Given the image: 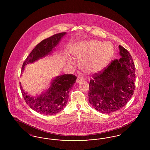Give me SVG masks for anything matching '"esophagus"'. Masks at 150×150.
Segmentation results:
<instances>
[{
  "label": "esophagus",
  "mask_w": 150,
  "mask_h": 150,
  "mask_svg": "<svg viewBox=\"0 0 150 150\" xmlns=\"http://www.w3.org/2000/svg\"><path fill=\"white\" fill-rule=\"evenodd\" d=\"M83 80H84V78L82 76H78V78H77V79H76V83H78L79 82H80L81 81H83Z\"/></svg>",
  "instance_id": "1"
}]
</instances>
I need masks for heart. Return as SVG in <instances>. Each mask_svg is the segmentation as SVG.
I'll use <instances>...</instances> for the list:
<instances>
[{"label":"heart","instance_id":"b5f03b06","mask_svg":"<svg viewBox=\"0 0 150 150\" xmlns=\"http://www.w3.org/2000/svg\"><path fill=\"white\" fill-rule=\"evenodd\" d=\"M72 56L80 59L79 65L84 71L91 73L103 69L113 55V46L109 43L92 40L78 43L70 51ZM68 64H74L71 59Z\"/></svg>","mask_w":150,"mask_h":150}]
</instances>
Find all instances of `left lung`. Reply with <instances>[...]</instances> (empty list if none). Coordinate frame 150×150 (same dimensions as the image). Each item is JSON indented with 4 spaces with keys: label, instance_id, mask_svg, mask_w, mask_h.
<instances>
[{
    "label": "left lung",
    "instance_id": "1",
    "mask_svg": "<svg viewBox=\"0 0 150 150\" xmlns=\"http://www.w3.org/2000/svg\"><path fill=\"white\" fill-rule=\"evenodd\" d=\"M119 59L112 60L93 74L89 86V102L101 113L109 114L124 106L135 89L136 68L128 51L119 45Z\"/></svg>",
    "mask_w": 150,
    "mask_h": 150
}]
</instances>
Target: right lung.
I'll list each match as a JSON object with an SVG mask.
<instances>
[{
  "label": "right lung",
  "instance_id": "1",
  "mask_svg": "<svg viewBox=\"0 0 150 150\" xmlns=\"http://www.w3.org/2000/svg\"><path fill=\"white\" fill-rule=\"evenodd\" d=\"M66 33L54 34L37 44L22 64V71L25 66L50 53L61 39ZM76 76L72 74H64L57 76L52 80L50 86L45 92L35 98L25 93L20 83L22 94L26 103L37 112L45 115L56 114L66 106L69 98V93L74 86Z\"/></svg>",
  "mask_w": 150,
  "mask_h": 150
}]
</instances>
